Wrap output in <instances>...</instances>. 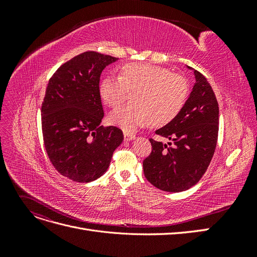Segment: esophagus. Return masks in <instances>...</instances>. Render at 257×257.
Returning <instances> with one entry per match:
<instances>
[{"mask_svg": "<svg viewBox=\"0 0 257 257\" xmlns=\"http://www.w3.org/2000/svg\"><path fill=\"white\" fill-rule=\"evenodd\" d=\"M136 136L133 135V134H128V133H124V141L126 142H130V141H133V139H135Z\"/></svg>", "mask_w": 257, "mask_h": 257, "instance_id": "esophagus-1", "label": "esophagus"}]
</instances>
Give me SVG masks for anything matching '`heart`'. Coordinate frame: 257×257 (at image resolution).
<instances>
[{
	"label": "heart",
	"instance_id": "1",
	"mask_svg": "<svg viewBox=\"0 0 257 257\" xmlns=\"http://www.w3.org/2000/svg\"><path fill=\"white\" fill-rule=\"evenodd\" d=\"M99 93L109 107H118L134 94L133 104L112 111L109 121L126 133L141 127L164 125L182 110L189 95L188 82L182 76L152 64L128 63L121 67L119 78L106 77Z\"/></svg>",
	"mask_w": 257,
	"mask_h": 257
}]
</instances>
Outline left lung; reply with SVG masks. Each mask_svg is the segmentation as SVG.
<instances>
[{
  "label": "left lung",
  "instance_id": "left-lung-1",
  "mask_svg": "<svg viewBox=\"0 0 257 257\" xmlns=\"http://www.w3.org/2000/svg\"><path fill=\"white\" fill-rule=\"evenodd\" d=\"M194 75L196 82L182 110L155 131L172 143L166 145L150 138L152 151L143 163L147 180L162 191L182 192L192 188L204 176L214 154L219 104L206 77L197 71Z\"/></svg>",
  "mask_w": 257,
  "mask_h": 257
}]
</instances>
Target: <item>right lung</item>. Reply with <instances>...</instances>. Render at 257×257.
I'll use <instances>...</instances> for the list:
<instances>
[{"label": "right lung", "instance_id": "1", "mask_svg": "<svg viewBox=\"0 0 257 257\" xmlns=\"http://www.w3.org/2000/svg\"><path fill=\"white\" fill-rule=\"evenodd\" d=\"M118 60L85 51L61 65L50 78L42 105V130L53 167L76 182H91L109 167L122 131L104 127L99 93L103 69Z\"/></svg>", "mask_w": 257, "mask_h": 257}]
</instances>
